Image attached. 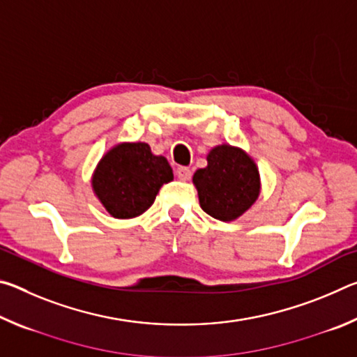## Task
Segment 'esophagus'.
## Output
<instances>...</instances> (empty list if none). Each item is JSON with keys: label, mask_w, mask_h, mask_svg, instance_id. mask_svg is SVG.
Masks as SVG:
<instances>
[{"label": "esophagus", "mask_w": 357, "mask_h": 357, "mask_svg": "<svg viewBox=\"0 0 357 357\" xmlns=\"http://www.w3.org/2000/svg\"><path fill=\"white\" fill-rule=\"evenodd\" d=\"M176 176L183 181H189L192 176V170L187 167H178L176 168Z\"/></svg>", "instance_id": "34e87169"}]
</instances>
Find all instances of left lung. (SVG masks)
<instances>
[{
  "label": "left lung",
  "mask_w": 357,
  "mask_h": 357,
  "mask_svg": "<svg viewBox=\"0 0 357 357\" xmlns=\"http://www.w3.org/2000/svg\"><path fill=\"white\" fill-rule=\"evenodd\" d=\"M206 160L208 165L192 178L200 206L217 220H236L259 195L258 167L244 149L231 144L213 148Z\"/></svg>",
  "instance_id": "8db88e82"
}]
</instances>
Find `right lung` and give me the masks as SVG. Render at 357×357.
<instances>
[{
  "mask_svg": "<svg viewBox=\"0 0 357 357\" xmlns=\"http://www.w3.org/2000/svg\"><path fill=\"white\" fill-rule=\"evenodd\" d=\"M173 181L164 155L148 143H119L107 151L93 173V192L114 219H134L151 208L160 187Z\"/></svg>",
  "mask_w": 357,
  "mask_h": 357,
  "instance_id": "add662e5",
  "label": "right lung"
}]
</instances>
